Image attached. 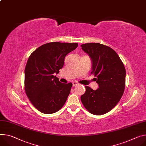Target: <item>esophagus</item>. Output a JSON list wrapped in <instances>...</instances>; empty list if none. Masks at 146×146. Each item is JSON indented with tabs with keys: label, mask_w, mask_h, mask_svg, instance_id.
I'll list each match as a JSON object with an SVG mask.
<instances>
[{
	"label": "esophagus",
	"mask_w": 146,
	"mask_h": 146,
	"mask_svg": "<svg viewBox=\"0 0 146 146\" xmlns=\"http://www.w3.org/2000/svg\"><path fill=\"white\" fill-rule=\"evenodd\" d=\"M77 85H78V83H77V82H73V87H74V86H77Z\"/></svg>",
	"instance_id": "esophagus-1"
}]
</instances>
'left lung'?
<instances>
[{
    "instance_id": "8db88e82",
    "label": "left lung",
    "mask_w": 146,
    "mask_h": 146,
    "mask_svg": "<svg viewBox=\"0 0 146 146\" xmlns=\"http://www.w3.org/2000/svg\"><path fill=\"white\" fill-rule=\"evenodd\" d=\"M92 62L91 74L99 88L92 90L86 86L81 101L92 114L101 115L112 110L121 100L125 87L126 70L123 62L111 48L100 43L81 45Z\"/></svg>"
}]
</instances>
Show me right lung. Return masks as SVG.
Listing matches in <instances>:
<instances>
[{
	"label": "right lung",
	"mask_w": 146,
	"mask_h": 146,
	"mask_svg": "<svg viewBox=\"0 0 146 146\" xmlns=\"http://www.w3.org/2000/svg\"><path fill=\"white\" fill-rule=\"evenodd\" d=\"M78 46L77 43L49 42L30 55L25 68L26 95L39 111L45 114L60 110L70 94L72 83H62L54 76L64 64V58Z\"/></svg>",
	"instance_id": "right-lung-1"
}]
</instances>
